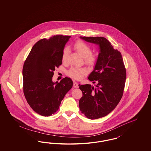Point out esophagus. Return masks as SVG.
I'll return each mask as SVG.
<instances>
[{
  "mask_svg": "<svg viewBox=\"0 0 151 151\" xmlns=\"http://www.w3.org/2000/svg\"><path fill=\"white\" fill-rule=\"evenodd\" d=\"M73 88H78L79 87L78 83H76V82H74V83H73Z\"/></svg>",
  "mask_w": 151,
  "mask_h": 151,
  "instance_id": "esophagus-1",
  "label": "esophagus"
}]
</instances>
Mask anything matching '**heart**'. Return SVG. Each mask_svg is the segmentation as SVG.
<instances>
[{
    "mask_svg": "<svg viewBox=\"0 0 151 151\" xmlns=\"http://www.w3.org/2000/svg\"><path fill=\"white\" fill-rule=\"evenodd\" d=\"M73 47L83 57L85 58V62L87 64L93 65L95 63L97 60V57L95 55L91 54L92 49L87 43L83 41L79 40L74 43ZM69 53L70 50L68 47H65L62 51V60L63 62L67 61ZM86 72V68L72 67L68 70L67 73L69 76L75 79H81Z\"/></svg>",
    "mask_w": 151,
    "mask_h": 151,
    "instance_id": "heart-1",
    "label": "heart"
}]
</instances>
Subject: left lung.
I'll return each instance as SVG.
<instances>
[{
  "mask_svg": "<svg viewBox=\"0 0 151 151\" xmlns=\"http://www.w3.org/2000/svg\"><path fill=\"white\" fill-rule=\"evenodd\" d=\"M90 43L99 45L100 53L94 70L88 79L96 86L80 85L83 97L79 108L90 119L104 117L112 111L122 99L126 79V71L121 53L115 50L108 40L102 37H80Z\"/></svg>",
  "mask_w": 151,
  "mask_h": 151,
  "instance_id": "left-lung-1",
  "label": "left lung"
}]
</instances>
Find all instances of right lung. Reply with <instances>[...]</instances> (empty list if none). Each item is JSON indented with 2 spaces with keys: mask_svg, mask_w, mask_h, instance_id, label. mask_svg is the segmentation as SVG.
<instances>
[{
  "mask_svg": "<svg viewBox=\"0 0 151 151\" xmlns=\"http://www.w3.org/2000/svg\"><path fill=\"white\" fill-rule=\"evenodd\" d=\"M71 36L55 35L37 42L30 51L22 68L23 92L31 108L40 115L56 113L61 101L73 86L65 78L54 83L55 68L62 65V51Z\"/></svg>",
  "mask_w": 151,
  "mask_h": 151,
  "instance_id": "obj_1",
  "label": "right lung"
}]
</instances>
